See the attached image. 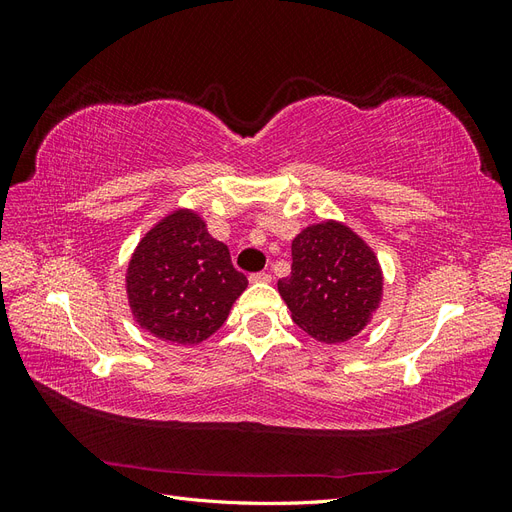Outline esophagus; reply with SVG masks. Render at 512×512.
I'll return each instance as SVG.
<instances>
[{
	"instance_id": "34e87169",
	"label": "esophagus",
	"mask_w": 512,
	"mask_h": 512,
	"mask_svg": "<svg viewBox=\"0 0 512 512\" xmlns=\"http://www.w3.org/2000/svg\"><path fill=\"white\" fill-rule=\"evenodd\" d=\"M250 282H254V284H269L271 282V275L265 273V271H258V273L250 275Z\"/></svg>"
}]
</instances>
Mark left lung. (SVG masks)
I'll use <instances>...</instances> for the list:
<instances>
[{
    "instance_id": "obj_1",
    "label": "left lung",
    "mask_w": 512,
    "mask_h": 512,
    "mask_svg": "<svg viewBox=\"0 0 512 512\" xmlns=\"http://www.w3.org/2000/svg\"><path fill=\"white\" fill-rule=\"evenodd\" d=\"M292 320L324 344L359 335L382 297L376 254L337 222L307 226L292 241V271L277 282Z\"/></svg>"
}]
</instances>
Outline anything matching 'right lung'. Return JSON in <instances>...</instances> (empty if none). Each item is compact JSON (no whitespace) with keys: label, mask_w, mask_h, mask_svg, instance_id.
I'll return each mask as SVG.
<instances>
[{"label":"right lung","mask_w":512,"mask_h":512,"mask_svg":"<svg viewBox=\"0 0 512 512\" xmlns=\"http://www.w3.org/2000/svg\"><path fill=\"white\" fill-rule=\"evenodd\" d=\"M247 286L228 247L192 211H175L138 243L126 288L134 320L164 342L192 346L218 331Z\"/></svg>","instance_id":"1"}]
</instances>
